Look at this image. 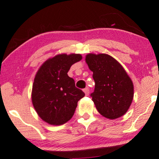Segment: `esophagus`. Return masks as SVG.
<instances>
[{"label":"esophagus","mask_w":159,"mask_h":159,"mask_svg":"<svg viewBox=\"0 0 159 159\" xmlns=\"http://www.w3.org/2000/svg\"><path fill=\"white\" fill-rule=\"evenodd\" d=\"M83 91H84V93H85V94L86 96L89 95V93H90V91H89V88H85V89L83 90Z\"/></svg>","instance_id":"esophagus-1"}]
</instances>
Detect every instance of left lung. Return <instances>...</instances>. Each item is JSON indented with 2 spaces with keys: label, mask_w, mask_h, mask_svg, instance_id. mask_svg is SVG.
<instances>
[{
  "label": "left lung",
  "mask_w": 159,
  "mask_h": 159,
  "mask_svg": "<svg viewBox=\"0 0 159 159\" xmlns=\"http://www.w3.org/2000/svg\"><path fill=\"white\" fill-rule=\"evenodd\" d=\"M85 61L93 71L94 91L91 93L98 112L115 119L125 114L134 99V84L121 65L106 54H89Z\"/></svg>",
  "instance_id": "8db88e82"
}]
</instances>
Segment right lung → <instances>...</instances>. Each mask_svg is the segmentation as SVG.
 Returning a JSON list of instances; mask_svg holds the SVG:
<instances>
[{
  "label": "right lung",
  "instance_id": "add662e5",
  "mask_svg": "<svg viewBox=\"0 0 159 159\" xmlns=\"http://www.w3.org/2000/svg\"><path fill=\"white\" fill-rule=\"evenodd\" d=\"M82 60L79 54H61L47 60L35 75L32 101L43 120L52 125H61L73 116L84 92L68 76L70 66Z\"/></svg>",
  "mask_w": 159,
  "mask_h": 159
}]
</instances>
